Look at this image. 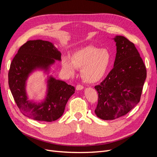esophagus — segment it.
<instances>
[{
	"label": "esophagus",
	"mask_w": 157,
	"mask_h": 157,
	"mask_svg": "<svg viewBox=\"0 0 157 157\" xmlns=\"http://www.w3.org/2000/svg\"><path fill=\"white\" fill-rule=\"evenodd\" d=\"M84 88V86L81 84H77V86H76V89L77 90H82Z\"/></svg>",
	"instance_id": "34e87169"
}]
</instances>
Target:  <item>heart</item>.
Instances as JSON below:
<instances>
[{
  "mask_svg": "<svg viewBox=\"0 0 157 157\" xmlns=\"http://www.w3.org/2000/svg\"><path fill=\"white\" fill-rule=\"evenodd\" d=\"M110 54L105 49L86 46L75 51L71 57L62 59V67L69 75H74L75 69H81V77L85 82L94 83L105 75L110 63Z\"/></svg>",
  "mask_w": 157,
  "mask_h": 157,
  "instance_id": "obj_1",
  "label": "heart"
}]
</instances>
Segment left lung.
<instances>
[{
    "label": "left lung",
    "instance_id": "left-lung-1",
    "mask_svg": "<svg viewBox=\"0 0 157 157\" xmlns=\"http://www.w3.org/2000/svg\"><path fill=\"white\" fill-rule=\"evenodd\" d=\"M117 54L114 67L106 78L95 86L98 101L96 115L114 120L130 112L140 101L147 70L134 44L123 36H116Z\"/></svg>",
    "mask_w": 157,
    "mask_h": 157
}]
</instances>
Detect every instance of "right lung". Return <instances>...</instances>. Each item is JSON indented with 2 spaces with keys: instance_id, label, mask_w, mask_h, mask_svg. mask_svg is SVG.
Instances as JSON below:
<instances>
[{
  "instance_id": "right-lung-1",
  "label": "right lung",
  "mask_w": 157,
  "mask_h": 157,
  "mask_svg": "<svg viewBox=\"0 0 157 157\" xmlns=\"http://www.w3.org/2000/svg\"><path fill=\"white\" fill-rule=\"evenodd\" d=\"M54 59L61 60V53L50 42L28 40L14 56L8 72V84L17 106L23 115L39 121L52 122L62 116L75 87L53 77L48 80V91L40 105L27 99L25 90L28 75L36 67L48 70Z\"/></svg>"
}]
</instances>
